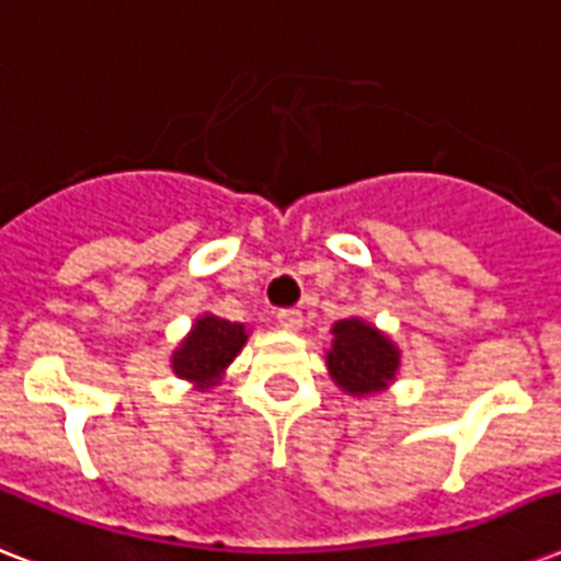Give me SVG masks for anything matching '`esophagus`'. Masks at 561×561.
<instances>
[{
    "instance_id": "1",
    "label": "esophagus",
    "mask_w": 561,
    "mask_h": 561,
    "mask_svg": "<svg viewBox=\"0 0 561 561\" xmlns=\"http://www.w3.org/2000/svg\"><path fill=\"white\" fill-rule=\"evenodd\" d=\"M276 323H279L285 332H299V329H302V311H297V308H285V311L276 314Z\"/></svg>"
}]
</instances>
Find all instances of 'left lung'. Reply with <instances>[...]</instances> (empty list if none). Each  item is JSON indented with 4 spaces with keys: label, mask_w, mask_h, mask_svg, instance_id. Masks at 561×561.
Masks as SVG:
<instances>
[{
    "label": "left lung",
    "mask_w": 561,
    "mask_h": 561,
    "mask_svg": "<svg viewBox=\"0 0 561 561\" xmlns=\"http://www.w3.org/2000/svg\"><path fill=\"white\" fill-rule=\"evenodd\" d=\"M332 381L352 399L381 396L396 383L401 350L390 334L364 317H346L332 325V346L325 350Z\"/></svg>",
    "instance_id": "8db88e82"
}]
</instances>
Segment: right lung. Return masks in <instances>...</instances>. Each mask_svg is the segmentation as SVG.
<instances>
[{
	"instance_id": "obj_1",
	"label": "right lung",
	"mask_w": 561,
	"mask_h": 561,
	"mask_svg": "<svg viewBox=\"0 0 561 561\" xmlns=\"http://www.w3.org/2000/svg\"><path fill=\"white\" fill-rule=\"evenodd\" d=\"M247 332L244 323H232L215 314H197L188 334L171 352V373L188 381L194 390L209 392L218 387L227 375L229 364L244 350Z\"/></svg>"
}]
</instances>
